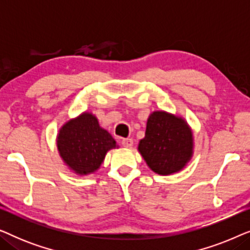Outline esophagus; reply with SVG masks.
Listing matches in <instances>:
<instances>
[{
	"label": "esophagus",
	"instance_id": "obj_1",
	"mask_svg": "<svg viewBox=\"0 0 250 250\" xmlns=\"http://www.w3.org/2000/svg\"><path fill=\"white\" fill-rule=\"evenodd\" d=\"M122 145L125 146V148H132L133 146V140L132 139H123Z\"/></svg>",
	"mask_w": 250,
	"mask_h": 250
}]
</instances>
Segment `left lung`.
Listing matches in <instances>:
<instances>
[{
  "mask_svg": "<svg viewBox=\"0 0 250 250\" xmlns=\"http://www.w3.org/2000/svg\"><path fill=\"white\" fill-rule=\"evenodd\" d=\"M193 149L192 129L183 117L164 110L149 115L138 150L152 172L159 175L180 172L193 157Z\"/></svg>",
  "mask_w": 250,
  "mask_h": 250,
  "instance_id": "1",
  "label": "left lung"
}]
</instances>
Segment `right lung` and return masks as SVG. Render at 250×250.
I'll return each mask as SVG.
<instances>
[{
  "instance_id": "add662e5",
  "label": "right lung",
  "mask_w": 250,
  "mask_h": 250,
  "mask_svg": "<svg viewBox=\"0 0 250 250\" xmlns=\"http://www.w3.org/2000/svg\"><path fill=\"white\" fill-rule=\"evenodd\" d=\"M60 158L71 172L86 176L100 168L109 150L118 148L107 129L102 128L97 116L84 111L61 126L57 135Z\"/></svg>"
}]
</instances>
